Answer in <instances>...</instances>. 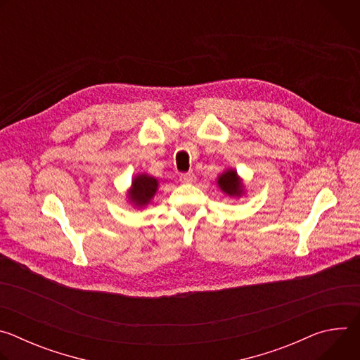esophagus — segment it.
I'll return each instance as SVG.
<instances>
[{
  "instance_id": "obj_1",
  "label": "esophagus",
  "mask_w": 360,
  "mask_h": 360,
  "mask_svg": "<svg viewBox=\"0 0 360 360\" xmlns=\"http://www.w3.org/2000/svg\"><path fill=\"white\" fill-rule=\"evenodd\" d=\"M195 181H196V175L193 172H188V174L181 175V182H184V184H192Z\"/></svg>"
}]
</instances>
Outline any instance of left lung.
Here are the masks:
<instances>
[{
    "instance_id": "8db88e82",
    "label": "left lung",
    "mask_w": 360,
    "mask_h": 360,
    "mask_svg": "<svg viewBox=\"0 0 360 360\" xmlns=\"http://www.w3.org/2000/svg\"><path fill=\"white\" fill-rule=\"evenodd\" d=\"M218 188L229 198H242L246 195V188L243 179L239 176L235 168H226L222 174L217 176Z\"/></svg>"
}]
</instances>
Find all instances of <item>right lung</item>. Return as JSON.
Masks as SVG:
<instances>
[{
    "label": "right lung",
    "mask_w": 360,
    "mask_h": 360,
    "mask_svg": "<svg viewBox=\"0 0 360 360\" xmlns=\"http://www.w3.org/2000/svg\"><path fill=\"white\" fill-rule=\"evenodd\" d=\"M160 188L158 178L146 172L136 174L127 189V202L135 210H143L155 198Z\"/></svg>",
    "instance_id": "add662e5"
}]
</instances>
